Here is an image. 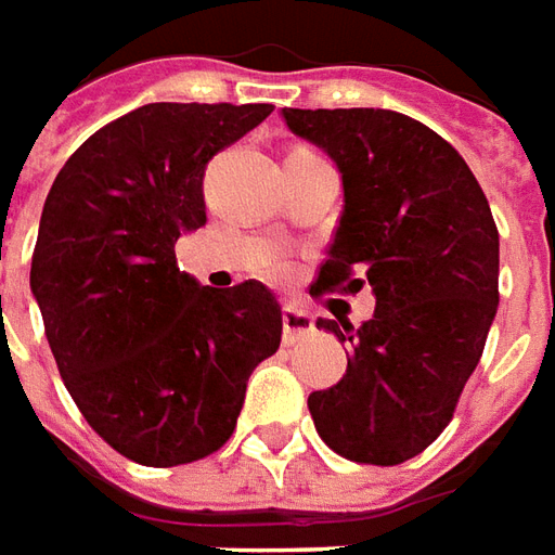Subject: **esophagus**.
<instances>
[{
    "label": "esophagus",
    "mask_w": 555,
    "mask_h": 555,
    "mask_svg": "<svg viewBox=\"0 0 555 555\" xmlns=\"http://www.w3.org/2000/svg\"><path fill=\"white\" fill-rule=\"evenodd\" d=\"M313 332V320H310V313H305L296 305H284V340L286 344H296L298 337H305V334Z\"/></svg>",
    "instance_id": "obj_1"
}]
</instances>
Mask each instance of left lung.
I'll return each instance as SVG.
<instances>
[{"instance_id": "1", "label": "left lung", "mask_w": 555, "mask_h": 555, "mask_svg": "<svg viewBox=\"0 0 555 555\" xmlns=\"http://www.w3.org/2000/svg\"><path fill=\"white\" fill-rule=\"evenodd\" d=\"M286 128L344 172V215L310 296L373 286V320H317L347 373L308 397L340 457L397 466L454 418L499 305V230L457 149L395 109H293Z\"/></svg>"}]
</instances>
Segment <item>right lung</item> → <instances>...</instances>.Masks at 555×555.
Returning a JSON list of instances; mask_svg holds the SVG:
<instances>
[{
    "label": "right lung",
    "instance_id": "1",
    "mask_svg": "<svg viewBox=\"0 0 555 555\" xmlns=\"http://www.w3.org/2000/svg\"><path fill=\"white\" fill-rule=\"evenodd\" d=\"M271 104H145L95 131L47 194L29 284L89 427L133 463H194L233 436L284 317L259 281L199 286L176 242L206 223L203 170Z\"/></svg>",
    "mask_w": 555,
    "mask_h": 555
}]
</instances>
